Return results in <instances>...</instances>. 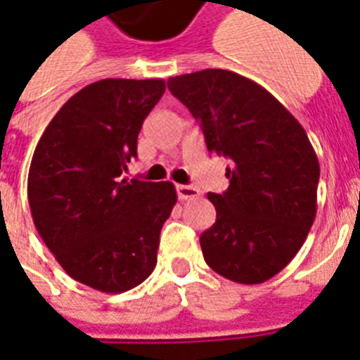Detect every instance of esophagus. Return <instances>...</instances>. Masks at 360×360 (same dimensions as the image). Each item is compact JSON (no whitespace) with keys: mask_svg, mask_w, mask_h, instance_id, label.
I'll list each match as a JSON object with an SVG mask.
<instances>
[{"mask_svg":"<svg viewBox=\"0 0 360 360\" xmlns=\"http://www.w3.org/2000/svg\"><path fill=\"white\" fill-rule=\"evenodd\" d=\"M175 191H177V196H179L181 202H185V200H196L200 196V191H198L196 186L191 185H177Z\"/></svg>","mask_w":360,"mask_h":360,"instance_id":"obj_1","label":"esophagus"}]
</instances>
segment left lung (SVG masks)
I'll list each match as a JSON object with an SVG mask.
<instances>
[{
    "label": "left lung",
    "instance_id": "8db88e82",
    "mask_svg": "<svg viewBox=\"0 0 360 360\" xmlns=\"http://www.w3.org/2000/svg\"><path fill=\"white\" fill-rule=\"evenodd\" d=\"M168 89L200 123L209 153L230 158L228 191L209 192L217 222L205 262L239 284H262L301 250L318 211L319 162L301 123L256 82L222 69L174 76Z\"/></svg>",
    "mask_w": 360,
    "mask_h": 360
}]
</instances>
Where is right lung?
<instances>
[{"label": "right lung", "instance_id": "add662e5", "mask_svg": "<svg viewBox=\"0 0 360 360\" xmlns=\"http://www.w3.org/2000/svg\"><path fill=\"white\" fill-rule=\"evenodd\" d=\"M164 89L160 78L89 84L53 115L31 158L33 224L65 273L93 290L129 291L157 265L175 186L121 174Z\"/></svg>", "mask_w": 360, "mask_h": 360}]
</instances>
